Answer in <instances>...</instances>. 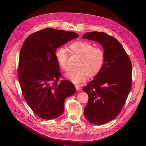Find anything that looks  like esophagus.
<instances>
[{"mask_svg":"<svg viewBox=\"0 0 146 146\" xmlns=\"http://www.w3.org/2000/svg\"><path fill=\"white\" fill-rule=\"evenodd\" d=\"M75 88L77 90H79L80 89V86L79 85H75Z\"/></svg>","mask_w":146,"mask_h":146,"instance_id":"1","label":"esophagus"}]
</instances>
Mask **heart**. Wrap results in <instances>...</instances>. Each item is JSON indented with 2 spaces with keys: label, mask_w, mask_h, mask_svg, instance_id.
Returning <instances> with one entry per match:
<instances>
[{
  "label": "heart",
  "mask_w": 146,
  "mask_h": 146,
  "mask_svg": "<svg viewBox=\"0 0 146 146\" xmlns=\"http://www.w3.org/2000/svg\"><path fill=\"white\" fill-rule=\"evenodd\" d=\"M68 50L71 54L80 57L76 65L77 68L69 70L65 75L73 83L84 82L87 76H94L100 71L104 58V50L101 48L94 47L92 44L85 41H76L68 46ZM55 57L62 69L67 70L68 53L66 49L58 47L55 51Z\"/></svg>",
  "instance_id": "1"
}]
</instances>
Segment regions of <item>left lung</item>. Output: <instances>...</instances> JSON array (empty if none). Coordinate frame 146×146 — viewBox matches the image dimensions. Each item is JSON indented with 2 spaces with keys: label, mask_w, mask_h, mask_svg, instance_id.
<instances>
[{
  "label": "left lung",
  "mask_w": 146,
  "mask_h": 146,
  "mask_svg": "<svg viewBox=\"0 0 146 146\" xmlns=\"http://www.w3.org/2000/svg\"><path fill=\"white\" fill-rule=\"evenodd\" d=\"M83 39L98 42L104 49V64L94 79L83 88L89 97L84 115L90 123L102 125L121 112L131 88L132 66L123 45L104 32L86 33Z\"/></svg>",
  "instance_id": "8db88e82"
}]
</instances>
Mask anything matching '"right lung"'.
<instances>
[{
    "label": "right lung",
    "mask_w": 146,
    "mask_h": 146,
    "mask_svg": "<svg viewBox=\"0 0 146 146\" xmlns=\"http://www.w3.org/2000/svg\"><path fill=\"white\" fill-rule=\"evenodd\" d=\"M78 37L74 32L46 28L30 35L22 46L18 78L22 94L33 111L42 119L61 116L65 99L76 92L71 82H58L61 73L55 51Z\"/></svg>",
    "instance_id": "1"
}]
</instances>
